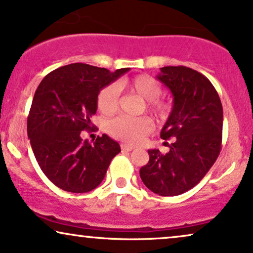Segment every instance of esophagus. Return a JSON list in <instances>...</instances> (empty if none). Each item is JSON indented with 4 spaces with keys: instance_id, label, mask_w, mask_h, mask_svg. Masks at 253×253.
I'll list each match as a JSON object with an SVG mask.
<instances>
[{
    "instance_id": "obj_1",
    "label": "esophagus",
    "mask_w": 253,
    "mask_h": 253,
    "mask_svg": "<svg viewBox=\"0 0 253 253\" xmlns=\"http://www.w3.org/2000/svg\"><path fill=\"white\" fill-rule=\"evenodd\" d=\"M133 148H134L133 146L125 145V143H123V145H121V150H123V152H130V150H132Z\"/></svg>"
}]
</instances>
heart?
<instances>
[{
    "label": "heart",
    "instance_id": "1",
    "mask_svg": "<svg viewBox=\"0 0 253 253\" xmlns=\"http://www.w3.org/2000/svg\"><path fill=\"white\" fill-rule=\"evenodd\" d=\"M121 87L128 88L129 91L140 95L147 100V110L156 118H167L170 106L159 97L162 93L161 84L154 77L140 75L134 77L128 82L121 83ZM97 105L99 111L104 114H113L119 106V88L116 84H110L100 89L98 94ZM153 124L148 118H130L120 116L111 119L106 125V129L110 135L126 143H136L150 132Z\"/></svg>",
    "mask_w": 253,
    "mask_h": 253
}]
</instances>
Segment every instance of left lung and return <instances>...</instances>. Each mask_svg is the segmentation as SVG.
Returning a JSON list of instances; mask_svg holds the SVG:
<instances>
[{
	"instance_id": "obj_1",
	"label": "left lung",
	"mask_w": 253,
	"mask_h": 253,
	"mask_svg": "<svg viewBox=\"0 0 253 253\" xmlns=\"http://www.w3.org/2000/svg\"><path fill=\"white\" fill-rule=\"evenodd\" d=\"M156 78L170 89L174 105L161 137H172L169 152L149 149L140 177L160 196H176L195 187L218 158L223 107L219 95L202 73L187 66H165Z\"/></svg>"
}]
</instances>
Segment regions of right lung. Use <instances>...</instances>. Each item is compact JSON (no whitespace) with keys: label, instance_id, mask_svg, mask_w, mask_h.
<instances>
[{"label":"right lung","instance_id":"add662e5","mask_svg":"<svg viewBox=\"0 0 253 253\" xmlns=\"http://www.w3.org/2000/svg\"><path fill=\"white\" fill-rule=\"evenodd\" d=\"M129 71L111 72L75 63L53 70L35 92L28 116V137L45 176L60 189L87 193L104 180L119 143L103 134L93 143L83 141L82 130L91 129L100 89Z\"/></svg>","mask_w":253,"mask_h":253}]
</instances>
